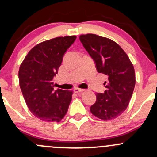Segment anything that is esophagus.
<instances>
[{
	"label": "esophagus",
	"mask_w": 157,
	"mask_h": 157,
	"mask_svg": "<svg viewBox=\"0 0 157 157\" xmlns=\"http://www.w3.org/2000/svg\"><path fill=\"white\" fill-rule=\"evenodd\" d=\"M85 89H79V88H77V89H75V93H80L84 91Z\"/></svg>",
	"instance_id": "1"
}]
</instances>
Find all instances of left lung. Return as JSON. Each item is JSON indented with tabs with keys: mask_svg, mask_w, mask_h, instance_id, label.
Masks as SVG:
<instances>
[{
	"mask_svg": "<svg viewBox=\"0 0 157 157\" xmlns=\"http://www.w3.org/2000/svg\"><path fill=\"white\" fill-rule=\"evenodd\" d=\"M80 40L94 60L99 73L108 77L104 93H97L90 108L91 113L102 120L118 117L127 109L135 82L134 68L130 59L116 42L94 34L81 35Z\"/></svg>",
	"mask_w": 157,
	"mask_h": 157,
	"instance_id": "1",
	"label": "left lung"
}]
</instances>
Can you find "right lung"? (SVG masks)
I'll return each mask as SVG.
<instances>
[{
	"mask_svg": "<svg viewBox=\"0 0 157 157\" xmlns=\"http://www.w3.org/2000/svg\"><path fill=\"white\" fill-rule=\"evenodd\" d=\"M76 37H58L40 43L20 66L19 83L25 102L33 115L43 121L60 122L68 111L73 91L55 90L53 78Z\"/></svg>",
	"mask_w": 157,
	"mask_h": 157,
	"instance_id": "add662e5",
	"label": "right lung"
}]
</instances>
